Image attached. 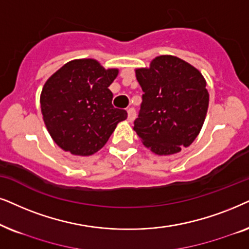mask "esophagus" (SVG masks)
Wrapping results in <instances>:
<instances>
[{
	"instance_id": "esophagus-1",
	"label": "esophagus",
	"mask_w": 249,
	"mask_h": 249,
	"mask_svg": "<svg viewBox=\"0 0 249 249\" xmlns=\"http://www.w3.org/2000/svg\"><path fill=\"white\" fill-rule=\"evenodd\" d=\"M135 116H137V112H135V110L133 108H130L127 109V121L128 122H133Z\"/></svg>"
}]
</instances>
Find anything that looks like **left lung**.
I'll return each instance as SVG.
<instances>
[{
  "instance_id": "8db88e82",
  "label": "left lung",
  "mask_w": 249,
  "mask_h": 249,
  "mask_svg": "<svg viewBox=\"0 0 249 249\" xmlns=\"http://www.w3.org/2000/svg\"><path fill=\"white\" fill-rule=\"evenodd\" d=\"M143 94L133 130L157 155L189 147L203 126L210 95L199 71L173 55H160L135 71Z\"/></svg>"
}]
</instances>
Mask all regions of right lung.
I'll use <instances>...</instances> for the list:
<instances>
[{"mask_svg": "<svg viewBox=\"0 0 249 249\" xmlns=\"http://www.w3.org/2000/svg\"><path fill=\"white\" fill-rule=\"evenodd\" d=\"M117 74V69H105L93 59H81L62 66L46 81L41 93L43 119L65 151L94 154L127 118L126 110L111 104L108 88Z\"/></svg>", "mask_w": 249, "mask_h": 249, "instance_id": "1", "label": "right lung"}]
</instances>
